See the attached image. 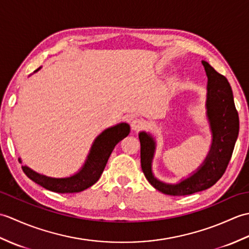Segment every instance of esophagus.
Listing matches in <instances>:
<instances>
[{"label":"esophagus","mask_w":249,"mask_h":249,"mask_svg":"<svg viewBox=\"0 0 249 249\" xmlns=\"http://www.w3.org/2000/svg\"><path fill=\"white\" fill-rule=\"evenodd\" d=\"M130 126H131V129H133L134 131H138L141 128H143L144 122L142 121V120H140V119H135V120L131 121Z\"/></svg>","instance_id":"34e87169"}]
</instances>
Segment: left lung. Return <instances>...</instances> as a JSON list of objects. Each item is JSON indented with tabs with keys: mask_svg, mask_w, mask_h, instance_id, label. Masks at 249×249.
I'll return each mask as SVG.
<instances>
[{
	"mask_svg": "<svg viewBox=\"0 0 249 249\" xmlns=\"http://www.w3.org/2000/svg\"><path fill=\"white\" fill-rule=\"evenodd\" d=\"M202 65L208 76L205 109L212 142L208 155L198 169L178 183H166L158 179L152 169L156 140L150 133H139L142 171L152 186L165 195L187 196L213 186L225 173L239 136V114L228 80L208 62L202 61Z\"/></svg>",
	"mask_w": 249,
	"mask_h": 249,
	"instance_id": "left-lung-1",
	"label": "left lung"
}]
</instances>
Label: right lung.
I'll use <instances>...</instances> for the list:
<instances>
[{
    "mask_svg": "<svg viewBox=\"0 0 249 249\" xmlns=\"http://www.w3.org/2000/svg\"><path fill=\"white\" fill-rule=\"evenodd\" d=\"M40 68H37L34 72L38 71ZM129 131L130 126L127 123H119L102 131L93 141L82 167L71 177H47L25 165L22 166V170L32 181L51 192L60 194L82 192L98 181L114 146L125 137H127ZM19 161L22 162L21 158H19Z\"/></svg>",
    "mask_w": 249,
    "mask_h": 249,
    "instance_id": "1",
    "label": "right lung"
}]
</instances>
